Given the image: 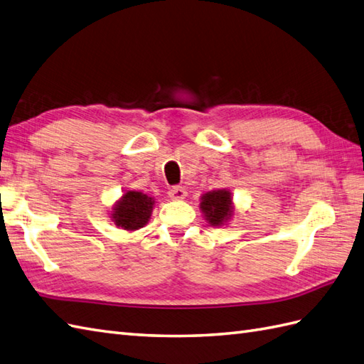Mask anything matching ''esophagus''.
Returning a JSON list of instances; mask_svg holds the SVG:
<instances>
[{"label": "esophagus", "mask_w": 364, "mask_h": 364, "mask_svg": "<svg viewBox=\"0 0 364 364\" xmlns=\"http://www.w3.org/2000/svg\"><path fill=\"white\" fill-rule=\"evenodd\" d=\"M188 196V191H186L183 186H173V188L168 189V197L172 200H183Z\"/></svg>", "instance_id": "obj_1"}]
</instances>
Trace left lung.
I'll return each instance as SVG.
<instances>
[{
    "mask_svg": "<svg viewBox=\"0 0 364 364\" xmlns=\"http://www.w3.org/2000/svg\"><path fill=\"white\" fill-rule=\"evenodd\" d=\"M200 208L203 209L208 220L214 226L222 225L231 215V193L228 191H213L201 197Z\"/></svg>",
    "mask_w": 364,
    "mask_h": 364,
    "instance_id": "1",
    "label": "left lung"
}]
</instances>
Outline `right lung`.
<instances>
[{"instance_id": "right-lung-1", "label": "right lung", "mask_w": 364, "mask_h": 364, "mask_svg": "<svg viewBox=\"0 0 364 364\" xmlns=\"http://www.w3.org/2000/svg\"><path fill=\"white\" fill-rule=\"evenodd\" d=\"M154 200L142 192H127L114 208V223L124 230H138L149 222Z\"/></svg>"}]
</instances>
